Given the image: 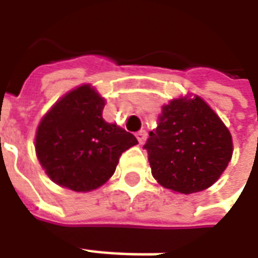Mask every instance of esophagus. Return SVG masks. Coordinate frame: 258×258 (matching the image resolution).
Instances as JSON below:
<instances>
[{"instance_id": "esophagus-1", "label": "esophagus", "mask_w": 258, "mask_h": 258, "mask_svg": "<svg viewBox=\"0 0 258 258\" xmlns=\"http://www.w3.org/2000/svg\"><path fill=\"white\" fill-rule=\"evenodd\" d=\"M137 138H138V142L141 143V145H143L146 142V139H147V133H146L145 130H142V131H139V133L137 134Z\"/></svg>"}]
</instances>
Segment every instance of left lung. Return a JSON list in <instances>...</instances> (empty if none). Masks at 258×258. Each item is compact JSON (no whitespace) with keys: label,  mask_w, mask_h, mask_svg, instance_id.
<instances>
[{"label":"left lung","mask_w":258,"mask_h":258,"mask_svg":"<svg viewBox=\"0 0 258 258\" xmlns=\"http://www.w3.org/2000/svg\"><path fill=\"white\" fill-rule=\"evenodd\" d=\"M153 176L163 187L192 194L216 183L233 155L230 131L200 96H183L162 107L145 145Z\"/></svg>","instance_id":"left-lung-1"}]
</instances>
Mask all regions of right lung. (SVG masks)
<instances>
[{
  "mask_svg": "<svg viewBox=\"0 0 258 258\" xmlns=\"http://www.w3.org/2000/svg\"><path fill=\"white\" fill-rule=\"evenodd\" d=\"M105 99L83 84L58 99L36 131V155L46 175L61 187L87 192L116 170L121 153L137 138L103 119Z\"/></svg>",
  "mask_w": 258,
  "mask_h": 258,
  "instance_id": "1",
  "label": "right lung"
}]
</instances>
